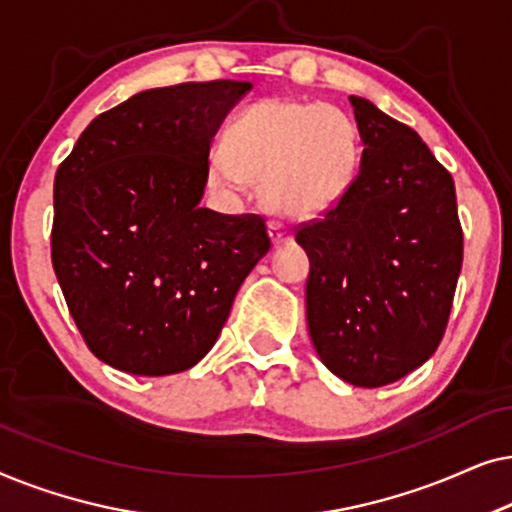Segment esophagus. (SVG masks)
<instances>
[{
  "label": "esophagus",
  "mask_w": 512,
  "mask_h": 512,
  "mask_svg": "<svg viewBox=\"0 0 512 512\" xmlns=\"http://www.w3.org/2000/svg\"><path fill=\"white\" fill-rule=\"evenodd\" d=\"M270 237H272V244H286L293 240L291 235V228L286 226L282 221H270Z\"/></svg>",
  "instance_id": "obj_1"
}]
</instances>
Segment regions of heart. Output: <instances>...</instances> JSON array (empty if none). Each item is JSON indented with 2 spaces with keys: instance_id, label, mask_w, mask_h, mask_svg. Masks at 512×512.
Returning a JSON list of instances; mask_svg holds the SVG:
<instances>
[{
  "instance_id": "1",
  "label": "heart",
  "mask_w": 512,
  "mask_h": 512,
  "mask_svg": "<svg viewBox=\"0 0 512 512\" xmlns=\"http://www.w3.org/2000/svg\"><path fill=\"white\" fill-rule=\"evenodd\" d=\"M356 170L359 132L345 111L268 97L226 125L223 153L209 156L207 179L219 193L261 179V200L272 214L305 221L338 205Z\"/></svg>"
}]
</instances>
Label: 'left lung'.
I'll return each mask as SVG.
<instances>
[{"label":"left lung","instance_id":"1","mask_svg":"<svg viewBox=\"0 0 512 512\" xmlns=\"http://www.w3.org/2000/svg\"><path fill=\"white\" fill-rule=\"evenodd\" d=\"M361 170L338 205L300 223L310 256L307 326L326 368L354 387H384L436 352L464 261L452 174L422 137L349 97Z\"/></svg>","mask_w":512,"mask_h":512}]
</instances>
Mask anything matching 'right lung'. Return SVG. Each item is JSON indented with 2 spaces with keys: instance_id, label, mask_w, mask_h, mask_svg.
Returning <instances> with one entry per match:
<instances>
[{
  "instance_id": "add662e5",
  "label": "right lung",
  "mask_w": 512,
  "mask_h": 512,
  "mask_svg": "<svg viewBox=\"0 0 512 512\" xmlns=\"http://www.w3.org/2000/svg\"><path fill=\"white\" fill-rule=\"evenodd\" d=\"M249 81L132 95L81 132L55 172L51 261L90 352L132 375L195 366L268 254L258 214L200 207L209 146Z\"/></svg>"
}]
</instances>
